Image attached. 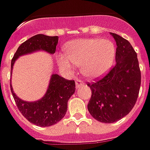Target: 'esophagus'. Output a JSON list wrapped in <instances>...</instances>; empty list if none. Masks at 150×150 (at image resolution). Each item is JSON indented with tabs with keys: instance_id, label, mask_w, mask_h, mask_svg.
<instances>
[{
	"instance_id": "obj_1",
	"label": "esophagus",
	"mask_w": 150,
	"mask_h": 150,
	"mask_svg": "<svg viewBox=\"0 0 150 150\" xmlns=\"http://www.w3.org/2000/svg\"><path fill=\"white\" fill-rule=\"evenodd\" d=\"M84 85V82L83 81H82L81 79H78L77 78L76 79V88H77V89L79 88V87H81V86H83Z\"/></svg>"
}]
</instances>
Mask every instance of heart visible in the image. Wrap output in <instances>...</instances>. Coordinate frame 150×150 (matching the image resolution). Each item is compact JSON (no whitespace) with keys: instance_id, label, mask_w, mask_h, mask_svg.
Instances as JSON below:
<instances>
[{"instance_id":"b5f03b06","label":"heart","mask_w":150,"mask_h":150,"mask_svg":"<svg viewBox=\"0 0 150 150\" xmlns=\"http://www.w3.org/2000/svg\"><path fill=\"white\" fill-rule=\"evenodd\" d=\"M66 55H58V65L63 71L72 72L74 65L81 66L85 77L98 78L108 72L113 64L116 47L108 39H79L66 45Z\"/></svg>"}]
</instances>
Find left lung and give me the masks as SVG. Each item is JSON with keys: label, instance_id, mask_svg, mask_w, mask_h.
Instances as JSON below:
<instances>
[{"label": "left lung", "instance_id": "8db88e82", "mask_svg": "<svg viewBox=\"0 0 150 150\" xmlns=\"http://www.w3.org/2000/svg\"><path fill=\"white\" fill-rule=\"evenodd\" d=\"M116 65L103 78L88 83L92 90L88 109L101 123L112 124L123 118L135 104L141 84L137 53L129 42L115 33Z\"/></svg>", "mask_w": 150, "mask_h": 150}]
</instances>
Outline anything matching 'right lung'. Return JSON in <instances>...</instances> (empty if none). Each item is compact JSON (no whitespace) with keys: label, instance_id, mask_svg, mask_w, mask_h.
Wrapping results in <instances>:
<instances>
[{"label":"right lung","instance_id":"add662e5","mask_svg":"<svg viewBox=\"0 0 150 150\" xmlns=\"http://www.w3.org/2000/svg\"><path fill=\"white\" fill-rule=\"evenodd\" d=\"M57 42V36L49 37L38 34L29 38L16 50L11 60V71L13 68L15 61L20 56L40 50L53 54ZM75 89L74 80H67L58 74H52L48 89L43 98L36 102H26L15 94L11 84V91L19 111L30 123L41 127L52 126L65 116L67 110V101L74 93Z\"/></svg>","mask_w":150,"mask_h":150}]
</instances>
